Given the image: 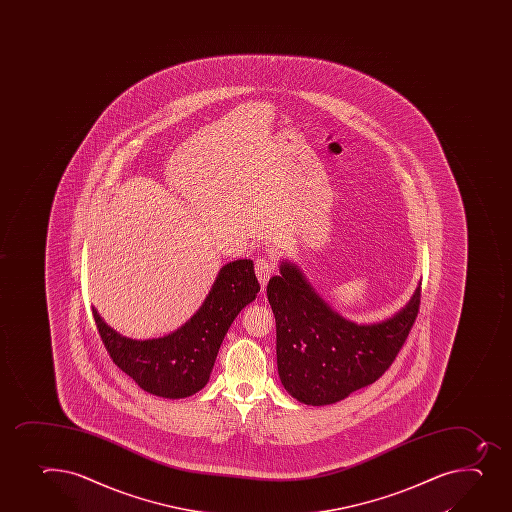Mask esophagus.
<instances>
[{
	"mask_svg": "<svg viewBox=\"0 0 512 512\" xmlns=\"http://www.w3.org/2000/svg\"><path fill=\"white\" fill-rule=\"evenodd\" d=\"M275 272V264L272 260L269 259H257L255 260V274H257V279H259L260 285L265 287L267 282H269L270 275Z\"/></svg>",
	"mask_w": 512,
	"mask_h": 512,
	"instance_id": "obj_1",
	"label": "esophagus"
}]
</instances>
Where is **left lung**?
<instances>
[{
    "label": "left lung",
    "mask_w": 512,
    "mask_h": 512,
    "mask_svg": "<svg viewBox=\"0 0 512 512\" xmlns=\"http://www.w3.org/2000/svg\"><path fill=\"white\" fill-rule=\"evenodd\" d=\"M267 297L282 385L299 402L327 405L374 384L389 369L419 314L420 284L404 309L370 325L340 317L290 262L269 280Z\"/></svg>",
    "instance_id": "left-lung-1"
}]
</instances>
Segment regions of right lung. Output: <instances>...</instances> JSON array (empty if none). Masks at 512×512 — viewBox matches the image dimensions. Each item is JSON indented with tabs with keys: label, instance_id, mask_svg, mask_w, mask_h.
<instances>
[{
	"label": "right lung",
	"instance_id": "add662e5",
	"mask_svg": "<svg viewBox=\"0 0 512 512\" xmlns=\"http://www.w3.org/2000/svg\"><path fill=\"white\" fill-rule=\"evenodd\" d=\"M260 292L252 260L223 265L207 299L187 324L152 340L122 337L93 309L108 355L143 390L165 399H182L207 385L228 327Z\"/></svg>",
	"mask_w": 512,
	"mask_h": 512
}]
</instances>
